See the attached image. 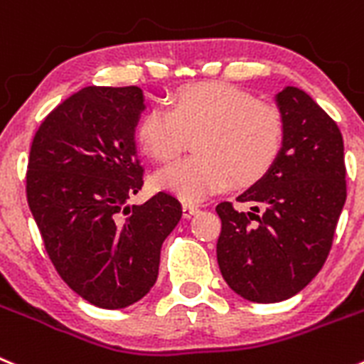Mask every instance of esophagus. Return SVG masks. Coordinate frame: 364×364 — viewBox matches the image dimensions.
I'll return each mask as SVG.
<instances>
[{
	"mask_svg": "<svg viewBox=\"0 0 364 364\" xmlns=\"http://www.w3.org/2000/svg\"><path fill=\"white\" fill-rule=\"evenodd\" d=\"M196 213H199V206L192 205V203H185V205H183V217H185V219H190V217H193Z\"/></svg>",
	"mask_w": 364,
	"mask_h": 364,
	"instance_id": "esophagus-1",
	"label": "esophagus"
}]
</instances>
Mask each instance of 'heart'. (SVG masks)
<instances>
[{"instance_id": "1", "label": "heart", "mask_w": 364, "mask_h": 364, "mask_svg": "<svg viewBox=\"0 0 364 364\" xmlns=\"http://www.w3.org/2000/svg\"><path fill=\"white\" fill-rule=\"evenodd\" d=\"M193 138L196 156L179 159L154 176L158 188L183 201L226 192L233 183L251 186L277 165L285 122L273 104L228 82L188 84L166 105H152L136 125V140L154 161L178 156Z\"/></svg>"}]
</instances>
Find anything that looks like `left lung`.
<instances>
[{
    "label": "left lung",
    "instance_id": "left-lung-1",
    "mask_svg": "<svg viewBox=\"0 0 364 364\" xmlns=\"http://www.w3.org/2000/svg\"><path fill=\"white\" fill-rule=\"evenodd\" d=\"M285 141L266 178L240 193L239 212L223 201L217 262L242 298L274 304L300 293L320 273L346 199L343 136L338 124L305 91L277 95Z\"/></svg>",
    "mask_w": 364,
    "mask_h": 364
}]
</instances>
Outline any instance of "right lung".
I'll return each instance as SVG.
<instances>
[{"mask_svg":"<svg viewBox=\"0 0 364 364\" xmlns=\"http://www.w3.org/2000/svg\"><path fill=\"white\" fill-rule=\"evenodd\" d=\"M138 86H87L41 122L26 171V199L59 277L102 309L141 300L158 278L161 244L183 215L166 192L141 206L134 127Z\"/></svg>","mask_w":364,"mask_h":364,"instance_id":"right-lung-1","label":"right lung"}]
</instances>
